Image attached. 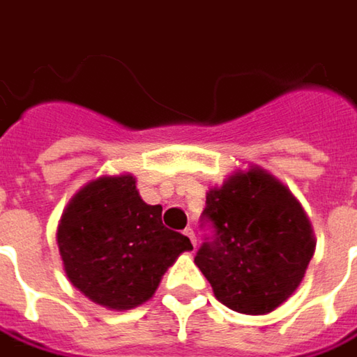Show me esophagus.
<instances>
[{
  "label": "esophagus",
  "instance_id": "obj_1",
  "mask_svg": "<svg viewBox=\"0 0 357 357\" xmlns=\"http://www.w3.org/2000/svg\"><path fill=\"white\" fill-rule=\"evenodd\" d=\"M183 236H185V238H190V241H192V245H194V248H195V234H194V229H192V227H185V229H183Z\"/></svg>",
  "mask_w": 357,
  "mask_h": 357
}]
</instances>
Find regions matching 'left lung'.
Wrapping results in <instances>:
<instances>
[{
  "mask_svg": "<svg viewBox=\"0 0 357 357\" xmlns=\"http://www.w3.org/2000/svg\"><path fill=\"white\" fill-rule=\"evenodd\" d=\"M202 222L213 234L197 250L195 266L229 310L270 314L302 284L316 250L312 224L268 172L250 167L211 188Z\"/></svg>",
  "mask_w": 357,
  "mask_h": 357,
  "instance_id": "left-lung-1",
  "label": "left lung"
}]
</instances>
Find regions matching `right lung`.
<instances>
[{"label": "right lung", "mask_w": 357, "mask_h": 357, "mask_svg": "<svg viewBox=\"0 0 357 357\" xmlns=\"http://www.w3.org/2000/svg\"><path fill=\"white\" fill-rule=\"evenodd\" d=\"M57 245L71 284L109 310L148 302L179 254L194 250L190 238L163 225L162 206L139 197L130 174L101 176L73 195Z\"/></svg>", "instance_id": "right-lung-1"}]
</instances>
